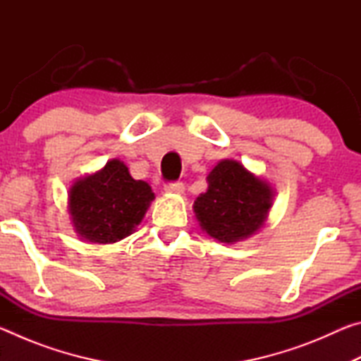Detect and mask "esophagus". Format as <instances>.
<instances>
[{
  "instance_id": "34e87169",
  "label": "esophagus",
  "mask_w": 361,
  "mask_h": 361,
  "mask_svg": "<svg viewBox=\"0 0 361 361\" xmlns=\"http://www.w3.org/2000/svg\"><path fill=\"white\" fill-rule=\"evenodd\" d=\"M166 192H175V194H181L185 191V185L183 183H167L166 185Z\"/></svg>"
}]
</instances>
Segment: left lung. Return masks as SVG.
Masks as SVG:
<instances>
[{"label": "left lung", "instance_id": "obj_1", "mask_svg": "<svg viewBox=\"0 0 361 361\" xmlns=\"http://www.w3.org/2000/svg\"><path fill=\"white\" fill-rule=\"evenodd\" d=\"M209 188L194 200L200 229L221 243L245 240L259 232L274 205L271 183L235 159H223L207 175Z\"/></svg>", "mask_w": 361, "mask_h": 361}]
</instances>
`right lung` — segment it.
Here are the masks:
<instances>
[{"instance_id": "add662e5", "label": "right lung", "mask_w": 361, "mask_h": 361, "mask_svg": "<svg viewBox=\"0 0 361 361\" xmlns=\"http://www.w3.org/2000/svg\"><path fill=\"white\" fill-rule=\"evenodd\" d=\"M152 200L148 183L133 180L124 162L111 159L95 173L73 183L68 213L79 239L105 245L129 237Z\"/></svg>"}]
</instances>
